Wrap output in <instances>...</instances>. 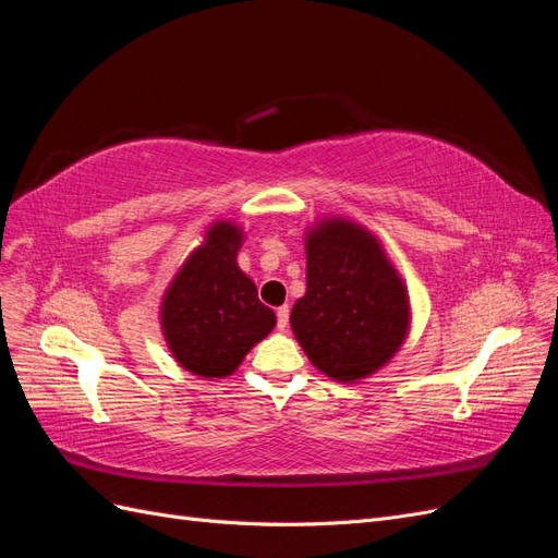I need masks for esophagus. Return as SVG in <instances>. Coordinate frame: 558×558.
<instances>
[{"label":"esophagus","mask_w":558,"mask_h":558,"mask_svg":"<svg viewBox=\"0 0 558 558\" xmlns=\"http://www.w3.org/2000/svg\"><path fill=\"white\" fill-rule=\"evenodd\" d=\"M289 305H283V307H279L277 310V328L279 330H286V328H289Z\"/></svg>","instance_id":"34e87169"}]
</instances>
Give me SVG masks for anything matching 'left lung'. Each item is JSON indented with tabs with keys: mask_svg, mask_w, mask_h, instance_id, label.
<instances>
[{
	"mask_svg": "<svg viewBox=\"0 0 558 558\" xmlns=\"http://www.w3.org/2000/svg\"><path fill=\"white\" fill-rule=\"evenodd\" d=\"M307 293L291 312L302 351L320 373L353 384L391 361L410 330L408 289L373 232L344 218L305 240Z\"/></svg>",
	"mask_w": 558,
	"mask_h": 558,
	"instance_id": "1",
	"label": "left lung"
}]
</instances>
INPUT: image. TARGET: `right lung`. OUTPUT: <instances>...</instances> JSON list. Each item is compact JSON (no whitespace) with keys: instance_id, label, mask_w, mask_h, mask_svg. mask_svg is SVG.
<instances>
[{"instance_id":"add662e5","label":"right lung","mask_w":558,"mask_h":558,"mask_svg":"<svg viewBox=\"0 0 558 558\" xmlns=\"http://www.w3.org/2000/svg\"><path fill=\"white\" fill-rule=\"evenodd\" d=\"M242 228L214 223L181 265L162 298L160 326L181 367L197 377H228L253 344L272 332L277 316L238 265Z\"/></svg>"}]
</instances>
